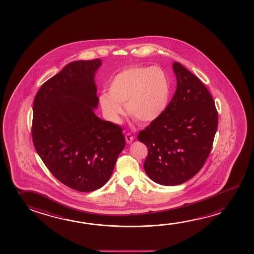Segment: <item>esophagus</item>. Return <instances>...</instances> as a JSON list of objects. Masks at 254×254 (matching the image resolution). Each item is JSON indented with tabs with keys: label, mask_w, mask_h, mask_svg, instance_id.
I'll use <instances>...</instances> for the list:
<instances>
[{
	"label": "esophagus",
	"mask_w": 254,
	"mask_h": 254,
	"mask_svg": "<svg viewBox=\"0 0 254 254\" xmlns=\"http://www.w3.org/2000/svg\"><path fill=\"white\" fill-rule=\"evenodd\" d=\"M133 136L131 133H127L126 134V141L127 143H131L133 141Z\"/></svg>",
	"instance_id": "esophagus-1"
}]
</instances>
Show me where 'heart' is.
I'll use <instances>...</instances> for the list:
<instances>
[{
	"mask_svg": "<svg viewBox=\"0 0 254 254\" xmlns=\"http://www.w3.org/2000/svg\"><path fill=\"white\" fill-rule=\"evenodd\" d=\"M170 78L159 66H133L114 75L108 93L102 92L98 104L106 120L120 124L126 105L129 116L141 124L158 120L170 100Z\"/></svg>",
	"mask_w": 254,
	"mask_h": 254,
	"instance_id": "heart-1",
	"label": "heart"
}]
</instances>
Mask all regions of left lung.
I'll list each match as a JSON object with an SVG mask.
<instances>
[{
  "instance_id": "1",
  "label": "left lung",
  "mask_w": 254,
  "mask_h": 254,
  "mask_svg": "<svg viewBox=\"0 0 254 254\" xmlns=\"http://www.w3.org/2000/svg\"><path fill=\"white\" fill-rule=\"evenodd\" d=\"M177 87L167 110L138 133L148 148L143 167L156 183L175 186L203 167L212 150L218 113L210 92L180 63L173 64Z\"/></svg>"
}]
</instances>
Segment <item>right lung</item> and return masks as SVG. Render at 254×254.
Instances as JSON below:
<instances>
[{
	"label": "right lung",
	"instance_id": "add662e5",
	"mask_svg": "<svg viewBox=\"0 0 254 254\" xmlns=\"http://www.w3.org/2000/svg\"><path fill=\"white\" fill-rule=\"evenodd\" d=\"M100 59L66 64L42 85L34 101L33 141L59 182L80 192L103 187L125 148L120 126L96 116L95 75Z\"/></svg>",
	"mask_w": 254,
	"mask_h": 254
}]
</instances>
